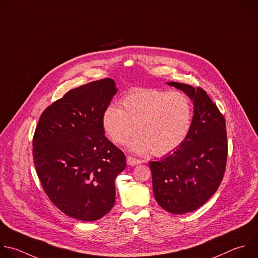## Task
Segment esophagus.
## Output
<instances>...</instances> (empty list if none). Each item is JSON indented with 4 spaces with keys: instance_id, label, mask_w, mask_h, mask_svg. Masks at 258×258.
Here are the masks:
<instances>
[{
    "instance_id": "obj_1",
    "label": "esophagus",
    "mask_w": 258,
    "mask_h": 258,
    "mask_svg": "<svg viewBox=\"0 0 258 258\" xmlns=\"http://www.w3.org/2000/svg\"><path fill=\"white\" fill-rule=\"evenodd\" d=\"M126 162L130 166H135V165H138L141 163V160L140 159H137L135 157H132V156H127L126 157Z\"/></svg>"
}]
</instances>
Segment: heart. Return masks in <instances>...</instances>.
Returning a JSON list of instances; mask_svg holds the SVG:
<instances>
[{"mask_svg": "<svg viewBox=\"0 0 258 258\" xmlns=\"http://www.w3.org/2000/svg\"><path fill=\"white\" fill-rule=\"evenodd\" d=\"M192 113L191 101L182 92L139 88L122 97L120 108L110 105L104 110L102 127L117 145L126 143L138 130L140 135L130 142V149L164 156L184 143Z\"/></svg>", "mask_w": 258, "mask_h": 258, "instance_id": "b5f03b06", "label": "heart"}]
</instances>
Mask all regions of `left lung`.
Wrapping results in <instances>:
<instances>
[{"label": "left lung", "instance_id": "obj_1", "mask_svg": "<svg viewBox=\"0 0 258 258\" xmlns=\"http://www.w3.org/2000/svg\"><path fill=\"white\" fill-rule=\"evenodd\" d=\"M168 84L194 101L191 127L176 151L149 165L159 206L171 214L182 215L206 204L223 180L228 156L226 121L201 87L196 89L176 82Z\"/></svg>", "mask_w": 258, "mask_h": 258}]
</instances>
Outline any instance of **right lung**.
Wrapping results in <instances>:
<instances>
[{
    "instance_id": "right-lung-1",
    "label": "right lung",
    "mask_w": 258,
    "mask_h": 258,
    "mask_svg": "<svg viewBox=\"0 0 258 258\" xmlns=\"http://www.w3.org/2000/svg\"><path fill=\"white\" fill-rule=\"evenodd\" d=\"M116 91L109 78L72 89L42 112L34 132L33 162L44 192L80 221H96L112 209L115 178L126 166L102 127Z\"/></svg>"
}]
</instances>
